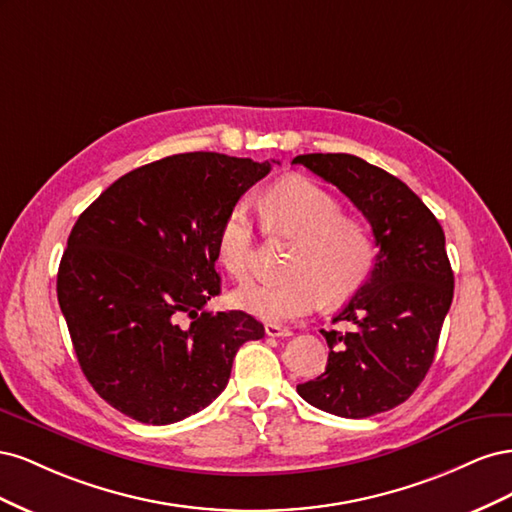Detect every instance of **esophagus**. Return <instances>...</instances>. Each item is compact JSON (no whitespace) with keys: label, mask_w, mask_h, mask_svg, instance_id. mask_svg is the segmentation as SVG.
<instances>
[{"label":"esophagus","mask_w":512,"mask_h":512,"mask_svg":"<svg viewBox=\"0 0 512 512\" xmlns=\"http://www.w3.org/2000/svg\"><path fill=\"white\" fill-rule=\"evenodd\" d=\"M265 333H267L269 337H290V335H292L290 329L280 327V324H273V322L265 324Z\"/></svg>","instance_id":"1"}]
</instances>
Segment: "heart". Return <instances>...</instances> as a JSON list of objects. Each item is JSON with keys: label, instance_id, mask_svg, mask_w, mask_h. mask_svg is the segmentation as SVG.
<instances>
[{"label": "heart", "instance_id": "obj_1", "mask_svg": "<svg viewBox=\"0 0 512 512\" xmlns=\"http://www.w3.org/2000/svg\"><path fill=\"white\" fill-rule=\"evenodd\" d=\"M265 226L297 239L286 271L277 282L245 284L232 294L243 312L273 324L312 314L327 299L344 303L359 292L374 271L376 243L367 226L342 215L339 200L314 181L277 183L262 203ZM254 220L245 205H235L220 224L215 252L220 265L245 280L254 265Z\"/></svg>", "mask_w": 512, "mask_h": 512}]
</instances>
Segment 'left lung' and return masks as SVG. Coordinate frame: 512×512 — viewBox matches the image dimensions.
<instances>
[{
	"label": "left lung",
	"instance_id": "8db88e82",
	"mask_svg": "<svg viewBox=\"0 0 512 512\" xmlns=\"http://www.w3.org/2000/svg\"><path fill=\"white\" fill-rule=\"evenodd\" d=\"M292 164L337 185L365 215L378 245L369 280L333 318L354 327L322 331L331 350L327 369L297 393L344 418L386 412L427 376L453 303L444 230L404 181L350 153H305Z\"/></svg>",
	"mask_w": 512,
	"mask_h": 512
}]
</instances>
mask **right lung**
Returning a JSON list of instances; mask_svg holds the SVG:
<instances>
[{"label": "right lung", "mask_w": 512, "mask_h": 512, "mask_svg": "<svg viewBox=\"0 0 512 512\" xmlns=\"http://www.w3.org/2000/svg\"><path fill=\"white\" fill-rule=\"evenodd\" d=\"M269 170L177 153L119 177L76 220L57 273L61 314L89 384L134 421L168 425L207 408L237 350L265 335L250 314L205 305L220 294V224Z\"/></svg>", "instance_id": "add662e5"}]
</instances>
